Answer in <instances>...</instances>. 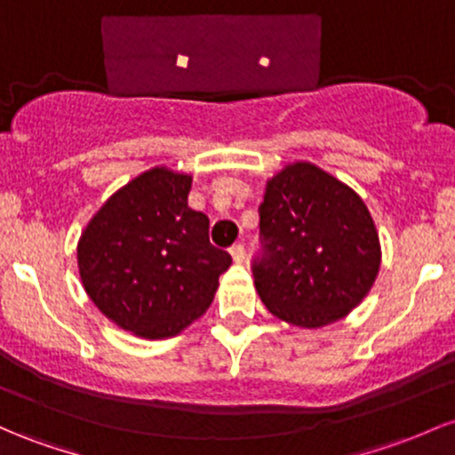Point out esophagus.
<instances>
[{
  "mask_svg": "<svg viewBox=\"0 0 455 455\" xmlns=\"http://www.w3.org/2000/svg\"><path fill=\"white\" fill-rule=\"evenodd\" d=\"M231 254H233V261L243 263V259H246V248H243V243H233Z\"/></svg>",
  "mask_w": 455,
  "mask_h": 455,
  "instance_id": "1",
  "label": "esophagus"
}]
</instances>
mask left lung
<instances>
[{"mask_svg": "<svg viewBox=\"0 0 455 455\" xmlns=\"http://www.w3.org/2000/svg\"><path fill=\"white\" fill-rule=\"evenodd\" d=\"M254 287L269 313L302 328L346 317L371 289L380 242L365 203L313 164L269 179L259 207Z\"/></svg>", "mask_w": 455, "mask_h": 455, "instance_id": "1", "label": "left lung"}]
</instances>
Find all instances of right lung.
I'll use <instances>...</instances> for the list:
<instances>
[{
    "label": "right lung",
    "mask_w": 455,
    "mask_h": 455,
    "mask_svg": "<svg viewBox=\"0 0 455 455\" xmlns=\"http://www.w3.org/2000/svg\"><path fill=\"white\" fill-rule=\"evenodd\" d=\"M192 177L153 168L118 189L77 246L79 276L103 315L147 339L174 337L213 302L231 254L188 207Z\"/></svg>",
    "instance_id": "1"
}]
</instances>
